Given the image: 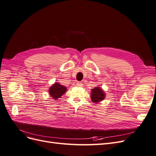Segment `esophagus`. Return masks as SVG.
<instances>
[{
    "instance_id": "obj_1",
    "label": "esophagus",
    "mask_w": 156,
    "mask_h": 156,
    "mask_svg": "<svg viewBox=\"0 0 156 156\" xmlns=\"http://www.w3.org/2000/svg\"><path fill=\"white\" fill-rule=\"evenodd\" d=\"M77 87H81V86H83V83H82V82H81V81H78V82H77Z\"/></svg>"
}]
</instances>
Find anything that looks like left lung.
I'll return each mask as SVG.
<instances>
[{
	"mask_svg": "<svg viewBox=\"0 0 156 156\" xmlns=\"http://www.w3.org/2000/svg\"><path fill=\"white\" fill-rule=\"evenodd\" d=\"M92 101L94 103L100 101L105 98V94L102 90L99 87H95L92 90L91 93Z\"/></svg>",
	"mask_w": 156,
	"mask_h": 156,
	"instance_id": "left-lung-1",
	"label": "left lung"
}]
</instances>
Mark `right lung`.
<instances>
[{
  "label": "right lung",
  "instance_id": "add662e5",
  "mask_svg": "<svg viewBox=\"0 0 156 156\" xmlns=\"http://www.w3.org/2000/svg\"><path fill=\"white\" fill-rule=\"evenodd\" d=\"M49 94L54 100H57L58 98H60L66 92V88L57 83H55L53 85L49 88Z\"/></svg>",
  "mask_w": 156,
  "mask_h": 156
}]
</instances>
